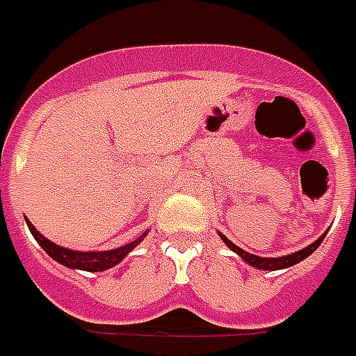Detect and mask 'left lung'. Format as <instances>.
<instances>
[{
    "instance_id": "8db88e82",
    "label": "left lung",
    "mask_w": 356,
    "mask_h": 356,
    "mask_svg": "<svg viewBox=\"0 0 356 356\" xmlns=\"http://www.w3.org/2000/svg\"><path fill=\"white\" fill-rule=\"evenodd\" d=\"M220 238H222V241L226 243V245L230 247L234 253H238L245 263H249L251 266H254V268H261V270H280V268H287V266H293V264L301 263L303 259H307L309 254L314 253L316 249H318V245L322 243V239L326 238V234L324 236H320L314 243H311L309 247H305V249H301V251H297V253L293 254H286V257H278V259H268V257H257V254H251L247 253V251H243L241 247L234 245L230 239L224 238L222 234H220Z\"/></svg>"
}]
</instances>
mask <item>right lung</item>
<instances>
[{
    "label": "right lung",
    "instance_id": "obj_1",
    "mask_svg": "<svg viewBox=\"0 0 356 356\" xmlns=\"http://www.w3.org/2000/svg\"><path fill=\"white\" fill-rule=\"evenodd\" d=\"M26 224H29L32 236L36 238L38 243L42 245V249H44L45 253L49 254L51 259H55L57 263L65 264V266H70V268H80V270L88 272L107 270L111 266H115V264L120 263L126 254L132 251L134 247L142 241V239H136V241L128 243V245L118 247V249H113V251H103V253H82V251H70V249H65V247L55 245L49 239L44 238L29 220H26Z\"/></svg>",
    "mask_w": 356,
    "mask_h": 356
}]
</instances>
